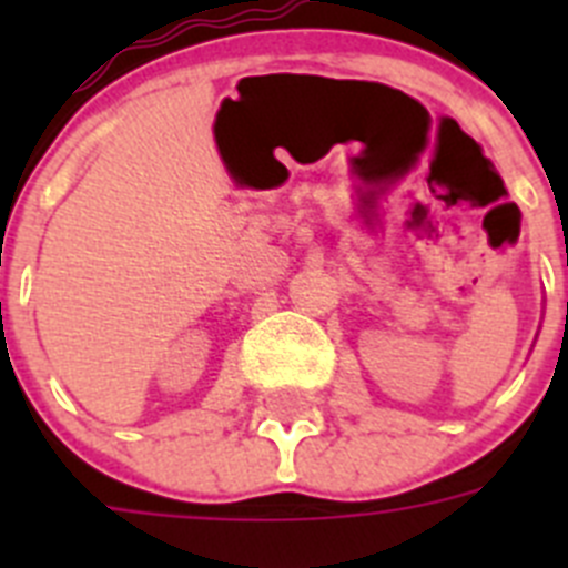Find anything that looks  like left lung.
Masks as SVG:
<instances>
[{
    "label": "left lung",
    "instance_id": "obj_1",
    "mask_svg": "<svg viewBox=\"0 0 568 568\" xmlns=\"http://www.w3.org/2000/svg\"><path fill=\"white\" fill-rule=\"evenodd\" d=\"M566 315H568V304H566Z\"/></svg>",
    "mask_w": 568,
    "mask_h": 568
}]
</instances>
